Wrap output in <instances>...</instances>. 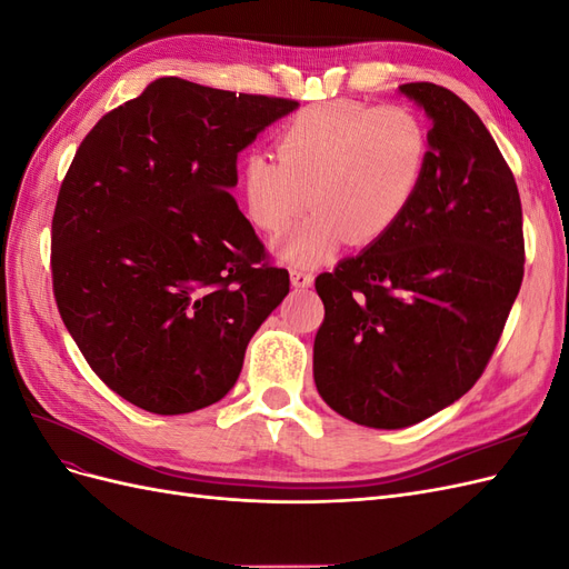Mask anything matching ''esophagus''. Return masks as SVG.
I'll list each match as a JSON object with an SVG mask.
<instances>
[{"mask_svg": "<svg viewBox=\"0 0 569 569\" xmlns=\"http://www.w3.org/2000/svg\"><path fill=\"white\" fill-rule=\"evenodd\" d=\"M289 278H291V284H295L297 289H308L313 284V272H306V270H299V268H291Z\"/></svg>", "mask_w": 569, "mask_h": 569, "instance_id": "obj_1", "label": "esophagus"}]
</instances>
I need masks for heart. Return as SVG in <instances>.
Returning a JSON list of instances; mask_svg holds the SVG:
<instances>
[{"label":"heart","mask_w":569,"mask_h":569,"mask_svg":"<svg viewBox=\"0 0 569 569\" xmlns=\"http://www.w3.org/2000/svg\"><path fill=\"white\" fill-rule=\"evenodd\" d=\"M274 149L278 157L253 151L244 161V213L261 232L282 234L311 201L318 211L278 251L313 266L343 239L368 247L399 226L425 178L429 134L410 109L332 99L291 116Z\"/></svg>","instance_id":"1"}]
</instances>
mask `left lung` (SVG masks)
<instances>
[{"label":"left lung","mask_w":569,"mask_h":569,"mask_svg":"<svg viewBox=\"0 0 569 569\" xmlns=\"http://www.w3.org/2000/svg\"><path fill=\"white\" fill-rule=\"evenodd\" d=\"M401 92L435 123L418 197L380 242L316 278V387L375 429L416 425L475 387L525 274L520 192L485 123L441 84Z\"/></svg>","instance_id":"8db88e82"}]
</instances>
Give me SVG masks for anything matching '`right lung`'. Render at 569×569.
Returning <instances> with one entry per match:
<instances>
[{
    "mask_svg": "<svg viewBox=\"0 0 569 569\" xmlns=\"http://www.w3.org/2000/svg\"><path fill=\"white\" fill-rule=\"evenodd\" d=\"M297 107L159 78L80 142L51 218V287L84 360L137 408L220 401L287 297L230 187L239 151Z\"/></svg>",
    "mask_w": 569,
    "mask_h": 569,
    "instance_id": "obj_1",
    "label": "right lung"
}]
</instances>
